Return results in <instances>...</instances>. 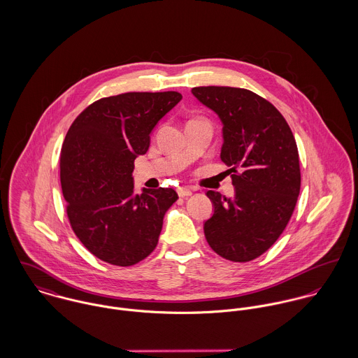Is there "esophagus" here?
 <instances>
[{
	"label": "esophagus",
	"mask_w": 358,
	"mask_h": 358,
	"mask_svg": "<svg viewBox=\"0 0 358 358\" xmlns=\"http://www.w3.org/2000/svg\"><path fill=\"white\" fill-rule=\"evenodd\" d=\"M178 196L179 197H189V196H192V190L189 187H178Z\"/></svg>",
	"instance_id": "esophagus-1"
}]
</instances>
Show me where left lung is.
Wrapping results in <instances>:
<instances>
[{"label":"left lung","mask_w":358,"mask_h":358,"mask_svg":"<svg viewBox=\"0 0 358 358\" xmlns=\"http://www.w3.org/2000/svg\"><path fill=\"white\" fill-rule=\"evenodd\" d=\"M192 94L222 121L220 159L234 172L231 199L206 192L213 215L205 220V238L217 255L250 262L277 241L295 209L301 192L295 138L281 113L248 90L196 87Z\"/></svg>","instance_id":"left-lung-1"}]
</instances>
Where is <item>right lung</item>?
<instances>
[{
  "mask_svg": "<svg viewBox=\"0 0 358 358\" xmlns=\"http://www.w3.org/2000/svg\"><path fill=\"white\" fill-rule=\"evenodd\" d=\"M179 92H128L88 106L71 124L60 153V183L70 224L96 257L132 266L157 247L173 189L134 187V161L146 154L159 120Z\"/></svg>",
  "mask_w": 358,
  "mask_h": 358,
  "instance_id": "1",
  "label": "right lung"
}]
</instances>
